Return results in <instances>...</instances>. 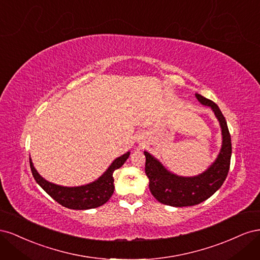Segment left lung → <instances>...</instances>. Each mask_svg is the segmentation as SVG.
<instances>
[{"label":"left lung","instance_id":"8db88e82","mask_svg":"<svg viewBox=\"0 0 260 260\" xmlns=\"http://www.w3.org/2000/svg\"><path fill=\"white\" fill-rule=\"evenodd\" d=\"M202 104L210 106L221 125L222 147L218 158L202 175L193 178H183L172 175L165 169L158 160L144 152L145 174L149 180V191L154 198L165 205L183 207L194 206L206 201L222 185L230 169L231 161V136L225 118L214 102L195 94Z\"/></svg>","mask_w":260,"mask_h":260}]
</instances>
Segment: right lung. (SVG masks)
I'll use <instances>...</instances> for the list:
<instances>
[{"instance_id":"obj_1","label":"right lung","mask_w":260,"mask_h":260,"mask_svg":"<svg viewBox=\"0 0 260 260\" xmlns=\"http://www.w3.org/2000/svg\"><path fill=\"white\" fill-rule=\"evenodd\" d=\"M130 153L124 154L109 166L107 171L94 182L76 187H65L53 184L44 180L35 169L30 159V168L37 183L61 206L70 209H91L105 204L114 193V171L120 168L128 159Z\"/></svg>"}]
</instances>
